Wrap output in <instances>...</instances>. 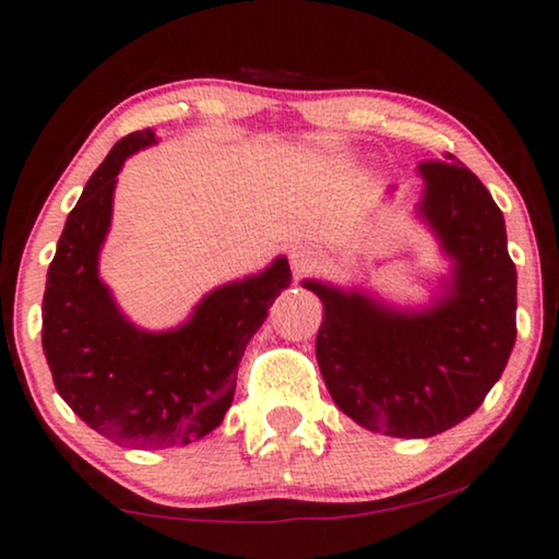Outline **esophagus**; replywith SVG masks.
<instances>
[{"label": "esophagus", "instance_id": "esophagus-1", "mask_svg": "<svg viewBox=\"0 0 559 559\" xmlns=\"http://www.w3.org/2000/svg\"><path fill=\"white\" fill-rule=\"evenodd\" d=\"M289 264H293L295 272H305L316 264V251L310 247H295L293 254H289Z\"/></svg>", "mask_w": 559, "mask_h": 559}]
</instances>
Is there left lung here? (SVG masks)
<instances>
[{
    "instance_id": "left-lung-1",
    "label": "left lung",
    "mask_w": 559,
    "mask_h": 559,
    "mask_svg": "<svg viewBox=\"0 0 559 559\" xmlns=\"http://www.w3.org/2000/svg\"><path fill=\"white\" fill-rule=\"evenodd\" d=\"M423 216L455 259L453 287L427 312L305 282L323 300L316 354L343 415L394 438H432L473 415L516 341V270L499 205L468 167L419 163Z\"/></svg>"
}]
</instances>
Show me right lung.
<instances>
[{
  "label": "right lung",
  "mask_w": 559,
  "mask_h": 559,
  "mask_svg": "<svg viewBox=\"0 0 559 559\" xmlns=\"http://www.w3.org/2000/svg\"><path fill=\"white\" fill-rule=\"evenodd\" d=\"M152 142L142 129L114 144L68 213L45 282L43 350L58 394L88 427L119 445L173 448L221 425L243 348L287 287L289 264L218 287L178 331L144 333L121 318L98 280V249L121 165Z\"/></svg>",
  "instance_id": "right-lung-1"
}]
</instances>
